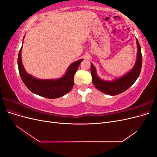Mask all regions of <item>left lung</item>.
I'll return each instance as SVG.
<instances>
[{"label":"left lung","mask_w":157,"mask_h":157,"mask_svg":"<svg viewBox=\"0 0 157 157\" xmlns=\"http://www.w3.org/2000/svg\"><path fill=\"white\" fill-rule=\"evenodd\" d=\"M137 46V54L136 62L132 69L123 77L113 80L112 81H105L99 78L97 73L96 68L91 63V74L92 77V82L98 90L101 92L110 96H116L125 92L134 84L140 76L141 65L142 56L141 49L138 40L136 39Z\"/></svg>","instance_id":"obj_1"}]
</instances>
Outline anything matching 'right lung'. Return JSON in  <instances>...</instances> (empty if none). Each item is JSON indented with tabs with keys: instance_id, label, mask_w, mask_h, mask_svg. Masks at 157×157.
I'll return each mask as SVG.
<instances>
[{
	"instance_id": "right-lung-1",
	"label": "right lung",
	"mask_w": 157,
	"mask_h": 157,
	"mask_svg": "<svg viewBox=\"0 0 157 157\" xmlns=\"http://www.w3.org/2000/svg\"><path fill=\"white\" fill-rule=\"evenodd\" d=\"M22 46L19 52L17 58L19 73L23 83L31 92L40 96L55 99L63 96L71 91L74 84V75L82 59L71 64L65 75L60 78L38 79L28 74L23 67L21 61Z\"/></svg>"
}]
</instances>
